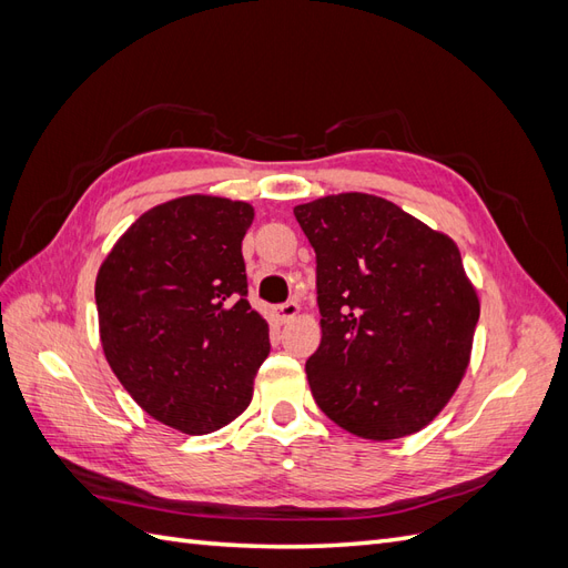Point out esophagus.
I'll use <instances>...</instances> for the list:
<instances>
[{
	"label": "esophagus",
	"mask_w": 568,
	"mask_h": 568,
	"mask_svg": "<svg viewBox=\"0 0 568 568\" xmlns=\"http://www.w3.org/2000/svg\"><path fill=\"white\" fill-rule=\"evenodd\" d=\"M301 311V305L296 301H286L282 305H277V320L284 324V322H291Z\"/></svg>",
	"instance_id": "34e87169"
}]
</instances>
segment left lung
I'll use <instances>...</instances> for the list:
<instances>
[{
	"label": "left lung",
	"mask_w": 568,
	"mask_h": 568,
	"mask_svg": "<svg viewBox=\"0 0 568 568\" xmlns=\"http://www.w3.org/2000/svg\"><path fill=\"white\" fill-rule=\"evenodd\" d=\"M294 215L317 257L322 343L305 363L315 403L367 440L419 432L457 390L480 313L457 244L359 192Z\"/></svg>",
	"instance_id": "left-lung-1"
}]
</instances>
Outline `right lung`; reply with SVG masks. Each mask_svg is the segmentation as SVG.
<instances>
[{"label": "right lung", "instance_id": "obj_1", "mask_svg": "<svg viewBox=\"0 0 568 568\" xmlns=\"http://www.w3.org/2000/svg\"><path fill=\"white\" fill-rule=\"evenodd\" d=\"M244 201L192 194L146 211L97 274L104 355L153 419L211 434L248 407L270 353L267 322L248 303Z\"/></svg>", "mask_w": 568, "mask_h": 568}]
</instances>
